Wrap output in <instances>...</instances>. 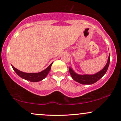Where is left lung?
<instances>
[{"label": "left lung", "instance_id": "left-lung-1", "mask_svg": "<svg viewBox=\"0 0 121 121\" xmlns=\"http://www.w3.org/2000/svg\"><path fill=\"white\" fill-rule=\"evenodd\" d=\"M110 63V55L108 56V62L105 66L98 73L94 74H83V75H80L77 74L74 70L72 69V68L69 67V72L71 75L72 78L76 81V82L82 84V85H92L96 82H97L98 80H99L102 77L104 76L108 70V66Z\"/></svg>", "mask_w": 121, "mask_h": 121}]
</instances>
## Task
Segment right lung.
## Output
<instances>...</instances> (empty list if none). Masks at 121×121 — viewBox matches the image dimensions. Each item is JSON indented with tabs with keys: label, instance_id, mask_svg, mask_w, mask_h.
I'll return each mask as SVG.
<instances>
[{
	"label": "right lung",
	"instance_id": "1",
	"mask_svg": "<svg viewBox=\"0 0 121 121\" xmlns=\"http://www.w3.org/2000/svg\"><path fill=\"white\" fill-rule=\"evenodd\" d=\"M52 63H51V64L49 65V66H48L45 70H43V71L39 72V73H24L20 70H17V69L15 68L13 66H12V67L15 73L19 76L20 77H21L22 78L24 79L27 80V81H29L30 82H37L39 81H42L43 79H44L47 77V74H48L49 71L51 70V65H52Z\"/></svg>",
	"mask_w": 121,
	"mask_h": 121
}]
</instances>
